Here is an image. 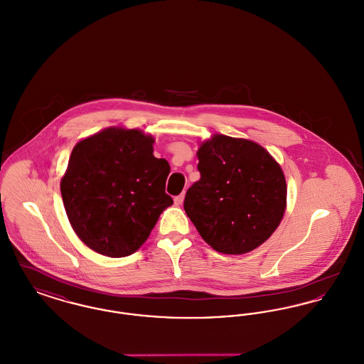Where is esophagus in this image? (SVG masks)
Instances as JSON below:
<instances>
[{"label":"esophagus","mask_w":364,"mask_h":364,"mask_svg":"<svg viewBox=\"0 0 364 364\" xmlns=\"http://www.w3.org/2000/svg\"><path fill=\"white\" fill-rule=\"evenodd\" d=\"M184 202V193H180V195H177L176 198H174V203L178 206V205H181Z\"/></svg>","instance_id":"obj_1"}]
</instances>
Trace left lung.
<instances>
[{"mask_svg": "<svg viewBox=\"0 0 364 364\" xmlns=\"http://www.w3.org/2000/svg\"><path fill=\"white\" fill-rule=\"evenodd\" d=\"M200 178L191 186L184 210L203 240L223 254H245L277 229L287 205V183L262 146L225 135L202 143Z\"/></svg>", "mask_w": 364, "mask_h": 364, "instance_id": "obj_1", "label": "left lung"}]
</instances>
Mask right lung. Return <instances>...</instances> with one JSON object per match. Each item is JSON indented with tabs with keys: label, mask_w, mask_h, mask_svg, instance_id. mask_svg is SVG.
Returning <instances> with one entry per match:
<instances>
[{
	"label": "right lung",
	"mask_w": 364,
	"mask_h": 364,
	"mask_svg": "<svg viewBox=\"0 0 364 364\" xmlns=\"http://www.w3.org/2000/svg\"><path fill=\"white\" fill-rule=\"evenodd\" d=\"M153 143L138 129L107 128L73 147L61 196L73 230L95 252L134 254L173 205L165 192L171 166L153 156Z\"/></svg>",
	"instance_id": "1"
}]
</instances>
